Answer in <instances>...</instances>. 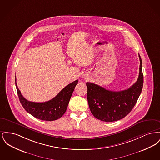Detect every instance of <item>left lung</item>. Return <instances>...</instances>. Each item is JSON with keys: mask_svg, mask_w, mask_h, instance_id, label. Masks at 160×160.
<instances>
[{"mask_svg": "<svg viewBox=\"0 0 160 160\" xmlns=\"http://www.w3.org/2000/svg\"><path fill=\"white\" fill-rule=\"evenodd\" d=\"M137 82L121 91H112L96 84L87 82V98L92 114L104 122H114L125 117L136 105L143 88V75L140 56Z\"/></svg>", "mask_w": 160, "mask_h": 160, "instance_id": "obj_1", "label": "left lung"}]
</instances>
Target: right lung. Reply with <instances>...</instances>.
<instances>
[{"label":"right lung","instance_id":"obj_1","mask_svg":"<svg viewBox=\"0 0 160 160\" xmlns=\"http://www.w3.org/2000/svg\"><path fill=\"white\" fill-rule=\"evenodd\" d=\"M78 82L77 80L69 84L53 99L44 102H35L25 99L17 87L16 78L15 86L20 101L26 112L40 120L52 121L59 119L65 113Z\"/></svg>","mask_w":160,"mask_h":160}]
</instances>
